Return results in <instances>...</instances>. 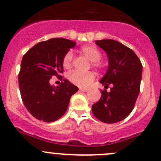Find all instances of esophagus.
Returning <instances> with one entry per match:
<instances>
[{"mask_svg":"<svg viewBox=\"0 0 161 161\" xmlns=\"http://www.w3.org/2000/svg\"><path fill=\"white\" fill-rule=\"evenodd\" d=\"M79 90L81 91V92H87L88 91V89H85V88H84V89H82V88H81V89H79Z\"/></svg>","mask_w":161,"mask_h":161,"instance_id":"obj_1","label":"esophagus"}]
</instances>
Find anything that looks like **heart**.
Wrapping results in <instances>:
<instances>
[{
	"instance_id": "obj_1",
	"label": "heart",
	"mask_w": 161,
	"mask_h": 161,
	"mask_svg": "<svg viewBox=\"0 0 161 161\" xmlns=\"http://www.w3.org/2000/svg\"><path fill=\"white\" fill-rule=\"evenodd\" d=\"M81 53L86 55L89 60L92 61V66L103 69L104 64L99 59L101 58V52L94 45H85L80 48ZM73 62V53L71 51H69L64 56L62 60V65L65 69H69L72 67ZM69 82H72L73 85L79 87H88L93 82L95 79V74L92 72H80L74 71L69 73L68 76Z\"/></svg>"
}]
</instances>
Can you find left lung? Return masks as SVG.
I'll return each instance as SVG.
<instances>
[{
    "mask_svg": "<svg viewBox=\"0 0 161 161\" xmlns=\"http://www.w3.org/2000/svg\"><path fill=\"white\" fill-rule=\"evenodd\" d=\"M96 44L106 52L109 60L106 73L100 83L101 98L92 106L94 116L106 123H114L127 117L140 93L143 65L133 50L117 41L103 39Z\"/></svg>",
    "mask_w": 161,
    "mask_h": 161,
    "instance_id": "left-lung-1",
    "label": "left lung"
}]
</instances>
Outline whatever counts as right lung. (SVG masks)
Listing matches in <instances>:
<instances>
[{"label": "right lung", "mask_w": 161, "mask_h": 161, "mask_svg": "<svg viewBox=\"0 0 161 161\" xmlns=\"http://www.w3.org/2000/svg\"><path fill=\"white\" fill-rule=\"evenodd\" d=\"M75 42L65 38H51L34 45L23 56L18 83L23 103L36 119L47 123L62 117L79 88L63 79L60 86L50 85L52 76L63 72L62 60Z\"/></svg>", "instance_id": "1"}]
</instances>
